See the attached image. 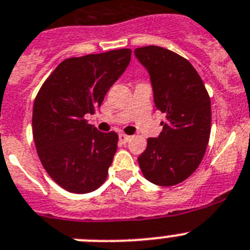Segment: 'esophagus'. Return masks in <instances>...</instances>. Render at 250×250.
Here are the masks:
<instances>
[{
    "label": "esophagus",
    "mask_w": 250,
    "mask_h": 250,
    "mask_svg": "<svg viewBox=\"0 0 250 250\" xmlns=\"http://www.w3.org/2000/svg\"><path fill=\"white\" fill-rule=\"evenodd\" d=\"M119 139H120V141L123 144H125V143H127V141L130 140V136L125 135V134H119Z\"/></svg>",
    "instance_id": "esophagus-1"
}]
</instances>
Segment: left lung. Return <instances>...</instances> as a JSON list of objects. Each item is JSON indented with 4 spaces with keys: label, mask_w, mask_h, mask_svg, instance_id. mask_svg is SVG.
Masks as SVG:
<instances>
[{
    "label": "left lung",
    "mask_w": 250,
    "mask_h": 250,
    "mask_svg": "<svg viewBox=\"0 0 250 250\" xmlns=\"http://www.w3.org/2000/svg\"><path fill=\"white\" fill-rule=\"evenodd\" d=\"M150 75L156 109L167 115L158 138L147 139L138 161L143 175L160 187L184 182L204 158L211 127L210 98L187 59L159 46L135 50Z\"/></svg>",
    "instance_id": "left-lung-1"
}]
</instances>
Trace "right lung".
I'll return each mask as SVG.
<instances>
[{"label": "right lung", "mask_w": 250, "mask_h": 250, "mask_svg": "<svg viewBox=\"0 0 250 250\" xmlns=\"http://www.w3.org/2000/svg\"><path fill=\"white\" fill-rule=\"evenodd\" d=\"M130 48L63 60L34 103L32 134L41 164L56 184L75 194L96 190L107 178L118 134L101 132L85 119L126 70Z\"/></svg>", "instance_id": "right-lung-1"}]
</instances>
